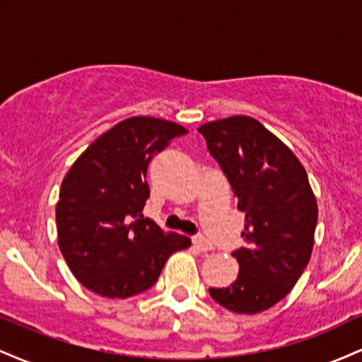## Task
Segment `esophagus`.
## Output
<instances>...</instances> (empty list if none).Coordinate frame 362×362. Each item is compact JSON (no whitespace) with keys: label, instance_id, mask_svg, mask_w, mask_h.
Returning a JSON list of instances; mask_svg holds the SVG:
<instances>
[{"label":"esophagus","instance_id":"obj_1","mask_svg":"<svg viewBox=\"0 0 362 362\" xmlns=\"http://www.w3.org/2000/svg\"><path fill=\"white\" fill-rule=\"evenodd\" d=\"M192 243H194V247L197 248V250H201V252H211V250H213V243H211L209 240H206L202 235H194L192 236Z\"/></svg>","mask_w":362,"mask_h":362}]
</instances>
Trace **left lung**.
<instances>
[{
  "mask_svg": "<svg viewBox=\"0 0 362 362\" xmlns=\"http://www.w3.org/2000/svg\"><path fill=\"white\" fill-rule=\"evenodd\" d=\"M197 131L245 213V247L231 252L238 277L209 294L233 313H260L288 296L310 262L318 209L308 175L259 120L233 115Z\"/></svg>",
  "mask_w": 362,
  "mask_h": 362,
  "instance_id": "8db88e82",
  "label": "left lung"
}]
</instances>
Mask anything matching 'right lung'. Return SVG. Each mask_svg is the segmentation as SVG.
<instances>
[{
	"label": "right lung",
	"instance_id": "1",
	"mask_svg": "<svg viewBox=\"0 0 362 362\" xmlns=\"http://www.w3.org/2000/svg\"><path fill=\"white\" fill-rule=\"evenodd\" d=\"M185 129L163 119L131 117L95 139L61 184L57 243L73 276L98 296L144 293L172 253L190 238L165 235L143 209L151 158Z\"/></svg>",
	"mask_w": 362,
	"mask_h": 362
}]
</instances>
